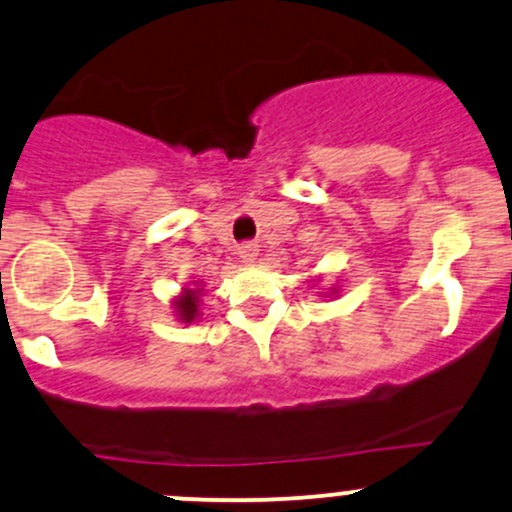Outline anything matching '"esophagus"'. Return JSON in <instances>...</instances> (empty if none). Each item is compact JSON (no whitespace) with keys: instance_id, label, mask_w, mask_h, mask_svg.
<instances>
[{"instance_id":"obj_1","label":"esophagus","mask_w":512,"mask_h":512,"mask_svg":"<svg viewBox=\"0 0 512 512\" xmlns=\"http://www.w3.org/2000/svg\"><path fill=\"white\" fill-rule=\"evenodd\" d=\"M238 255H240V260L245 262V265H252V262L257 260V255H260V247H257L255 243H245V245L238 247Z\"/></svg>"}]
</instances>
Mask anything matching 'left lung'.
<instances>
[{"instance_id":"8db88e82","label":"left lung","mask_w":512,"mask_h":512,"mask_svg":"<svg viewBox=\"0 0 512 512\" xmlns=\"http://www.w3.org/2000/svg\"><path fill=\"white\" fill-rule=\"evenodd\" d=\"M311 282H313V284H318L320 279H311ZM330 296H340V289H338V284H333V286H330Z\"/></svg>"}]
</instances>
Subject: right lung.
I'll return each instance as SVG.
<instances>
[{
	"mask_svg": "<svg viewBox=\"0 0 512 512\" xmlns=\"http://www.w3.org/2000/svg\"><path fill=\"white\" fill-rule=\"evenodd\" d=\"M204 282H192L184 286L177 296L172 299V313L179 323H194L201 316V296H204Z\"/></svg>",
	"mask_w": 512,
	"mask_h": 512,
	"instance_id": "obj_1",
	"label": "right lung"
}]
</instances>
